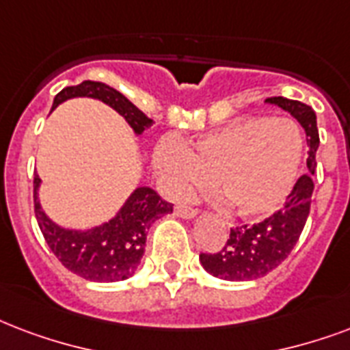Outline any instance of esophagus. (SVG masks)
<instances>
[{"mask_svg":"<svg viewBox=\"0 0 350 350\" xmlns=\"http://www.w3.org/2000/svg\"><path fill=\"white\" fill-rule=\"evenodd\" d=\"M176 215L189 220V218L196 217V215H198V211L193 209V207H185V205H178V207H176Z\"/></svg>","mask_w":350,"mask_h":350,"instance_id":"esophagus-1","label":"esophagus"}]
</instances>
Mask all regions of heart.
Here are the masks:
<instances>
[{
	"label": "heart",
	"mask_w": 350,
	"mask_h": 350,
	"mask_svg": "<svg viewBox=\"0 0 350 350\" xmlns=\"http://www.w3.org/2000/svg\"><path fill=\"white\" fill-rule=\"evenodd\" d=\"M303 157L299 126L284 117H242L191 145L165 139L154 163L170 196L213 180V191L240 218L275 213L292 191Z\"/></svg>",
	"instance_id": "b5f03b06"
}]
</instances>
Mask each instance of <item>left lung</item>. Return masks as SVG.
Returning <instances> with one entry per match:
<instances>
[{"instance_id":"obj_1","label":"left lung","mask_w":350,"mask_h":350,"mask_svg":"<svg viewBox=\"0 0 350 350\" xmlns=\"http://www.w3.org/2000/svg\"><path fill=\"white\" fill-rule=\"evenodd\" d=\"M266 103L277 104L305 128L310 148L306 159L308 174L297 180L281 211L264 222L231 229L226 246L218 253H200V262L205 271L224 281H253L275 270L297 244L310 213L312 176L316 174V152L319 146L316 111L299 100L284 97H270Z\"/></svg>"}]
</instances>
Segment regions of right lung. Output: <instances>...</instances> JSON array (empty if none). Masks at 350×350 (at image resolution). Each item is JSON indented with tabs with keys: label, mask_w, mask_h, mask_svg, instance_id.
<instances>
[{
	"label": "right lung",
	"mask_w": 350,
	"mask_h": 350,
	"mask_svg": "<svg viewBox=\"0 0 350 350\" xmlns=\"http://www.w3.org/2000/svg\"><path fill=\"white\" fill-rule=\"evenodd\" d=\"M75 97H92L108 104L124 117L135 135H141L154 122L122 93L95 80H84L79 86L64 88L53 100V108ZM40 181V176L34 174V215L40 231L58 260L69 271L88 281L116 282L132 277L145 253L148 228L157 218L172 213V204L165 202L154 189L137 187L108 222L86 231L66 229L53 222L42 209L38 202Z\"/></svg>",
	"instance_id": "add662e5"
}]
</instances>
